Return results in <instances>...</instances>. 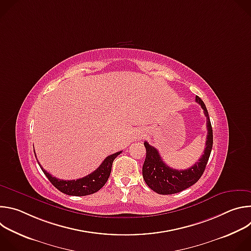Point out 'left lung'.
Returning a JSON list of instances; mask_svg holds the SVG:
<instances>
[{"label":"left lung","mask_w":251,"mask_h":251,"mask_svg":"<svg viewBox=\"0 0 251 251\" xmlns=\"http://www.w3.org/2000/svg\"><path fill=\"white\" fill-rule=\"evenodd\" d=\"M196 101L201 106L206 117L207 135L203 154L193 167L187 170L172 169L162 160L158 150L145 142L146 159L143 165V177L148 187L160 195H172L180 193L196 184L204 172L212 148V128L206 107L202 100L196 96Z\"/></svg>","instance_id":"1"}]
</instances>
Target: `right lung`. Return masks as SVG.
I'll list each match as a JSON object with an SVG mask.
<instances>
[{
  "instance_id": "obj_1",
  "label": "right lung",
  "mask_w": 251,
  "mask_h": 251,
  "mask_svg": "<svg viewBox=\"0 0 251 251\" xmlns=\"http://www.w3.org/2000/svg\"><path fill=\"white\" fill-rule=\"evenodd\" d=\"M120 153H122V151L108 156L94 172H92L91 174L87 175L84 177L77 178V180H71V181L59 180V178L52 176L50 173H48L46 170H44V168L41 165L40 166H41L44 174L50 180V182L58 191H60L63 194H66L68 196L81 197V196H87V195H91V194L98 192L106 184L107 180H108V177L110 176V173H111L113 161ZM38 163H39V161H38Z\"/></svg>"
}]
</instances>
